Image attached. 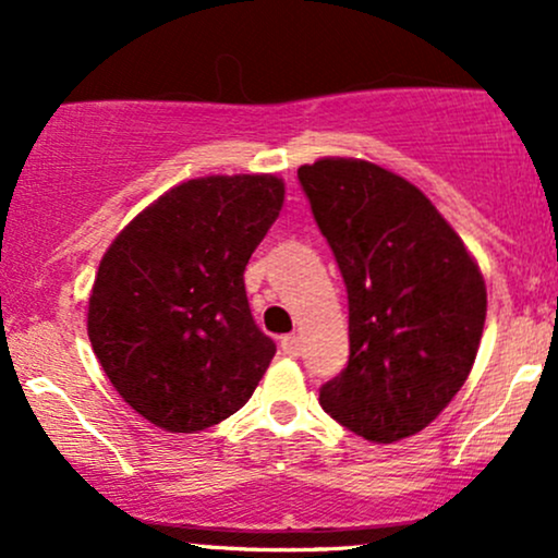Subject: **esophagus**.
I'll use <instances>...</instances> for the list:
<instances>
[{
    "label": "esophagus",
    "instance_id": "esophagus-1",
    "mask_svg": "<svg viewBox=\"0 0 558 558\" xmlns=\"http://www.w3.org/2000/svg\"><path fill=\"white\" fill-rule=\"evenodd\" d=\"M280 349H283V354L288 356H301V338L299 336H283V341H280Z\"/></svg>",
    "mask_w": 558,
    "mask_h": 558
}]
</instances>
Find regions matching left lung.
Wrapping results in <instances>:
<instances>
[{
  "mask_svg": "<svg viewBox=\"0 0 558 558\" xmlns=\"http://www.w3.org/2000/svg\"><path fill=\"white\" fill-rule=\"evenodd\" d=\"M299 181L349 291V364L319 407L369 444L425 430L470 377L488 312L477 259L414 183L356 157Z\"/></svg>",
  "mask_w": 558,
  "mask_h": 558,
  "instance_id": "left-lung-1",
  "label": "left lung"
}]
</instances>
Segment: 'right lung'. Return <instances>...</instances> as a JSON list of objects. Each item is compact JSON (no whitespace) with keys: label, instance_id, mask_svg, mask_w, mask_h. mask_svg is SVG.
<instances>
[{"label":"right lung","instance_id":"right-lung-1","mask_svg":"<svg viewBox=\"0 0 558 558\" xmlns=\"http://www.w3.org/2000/svg\"><path fill=\"white\" fill-rule=\"evenodd\" d=\"M286 183L207 175L165 191L99 262L86 328L131 409L168 433H198L252 399L275 343L248 310L243 270L283 209Z\"/></svg>","mask_w":558,"mask_h":558}]
</instances>
